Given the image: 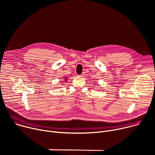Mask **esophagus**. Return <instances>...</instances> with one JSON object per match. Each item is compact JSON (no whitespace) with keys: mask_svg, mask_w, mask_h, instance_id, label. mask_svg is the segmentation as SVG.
<instances>
[{"mask_svg":"<svg viewBox=\"0 0 155 155\" xmlns=\"http://www.w3.org/2000/svg\"><path fill=\"white\" fill-rule=\"evenodd\" d=\"M83 75H84V74H81V75H80V76H81V77H83Z\"/></svg>","mask_w":155,"mask_h":155,"instance_id":"obj_1","label":"esophagus"}]
</instances>
